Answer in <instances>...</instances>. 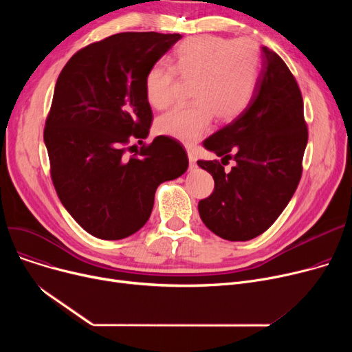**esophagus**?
Returning <instances> with one entry per match:
<instances>
[{
  "label": "esophagus",
  "instance_id": "1",
  "mask_svg": "<svg viewBox=\"0 0 352 352\" xmlns=\"http://www.w3.org/2000/svg\"><path fill=\"white\" fill-rule=\"evenodd\" d=\"M187 154H188V160H190V170L194 171L197 168V160H195V154L194 151L191 150V148H188L187 150Z\"/></svg>",
  "mask_w": 352,
  "mask_h": 352
}]
</instances>
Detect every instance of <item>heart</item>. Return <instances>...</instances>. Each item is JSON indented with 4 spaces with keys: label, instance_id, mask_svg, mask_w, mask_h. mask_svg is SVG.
Returning a JSON list of instances; mask_svg holds the SVG:
<instances>
[{
    "label": "heart",
    "instance_id": "1",
    "mask_svg": "<svg viewBox=\"0 0 352 352\" xmlns=\"http://www.w3.org/2000/svg\"><path fill=\"white\" fill-rule=\"evenodd\" d=\"M173 69L153 67L144 88L148 104L155 109L170 107L175 98V74L195 78L192 105L177 107L155 122L160 135L192 144L204 135L214 120H235L247 108L260 76V51L250 40L198 35L182 41L173 52Z\"/></svg>",
    "mask_w": 352,
    "mask_h": 352
}]
</instances>
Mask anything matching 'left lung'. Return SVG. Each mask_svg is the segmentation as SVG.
I'll return each instance as SVG.
<instances>
[{
	"label": "left lung",
	"instance_id": "obj_1",
	"mask_svg": "<svg viewBox=\"0 0 352 352\" xmlns=\"http://www.w3.org/2000/svg\"><path fill=\"white\" fill-rule=\"evenodd\" d=\"M307 141L300 87L280 55L263 47L247 108L204 141L223 164L197 161L215 182L212 194L198 202L202 223L228 241H248L267 231L298 187ZM228 159L236 165L226 173Z\"/></svg>",
	"mask_w": 352,
	"mask_h": 352
}]
</instances>
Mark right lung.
<instances>
[{
  "mask_svg": "<svg viewBox=\"0 0 352 352\" xmlns=\"http://www.w3.org/2000/svg\"><path fill=\"white\" fill-rule=\"evenodd\" d=\"M181 38L111 35L74 54L55 84L44 128L52 184L71 217L97 238L114 241L142 228L160 184L188 168L177 140L144 142L153 122L145 76ZM133 140L143 145L140 151Z\"/></svg>",
  "mask_w": 352,
  "mask_h": 352,
  "instance_id": "add662e5",
  "label": "right lung"
}]
</instances>
